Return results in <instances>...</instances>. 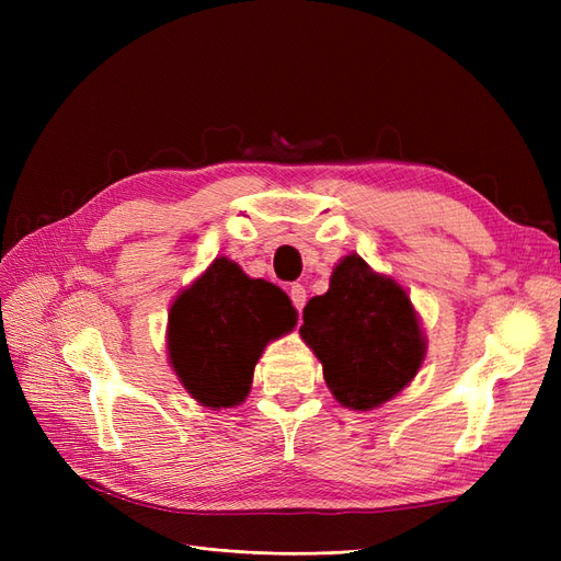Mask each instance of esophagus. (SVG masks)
I'll return each instance as SVG.
<instances>
[{"instance_id": "34e87169", "label": "esophagus", "mask_w": 561, "mask_h": 561, "mask_svg": "<svg viewBox=\"0 0 561 561\" xmlns=\"http://www.w3.org/2000/svg\"><path fill=\"white\" fill-rule=\"evenodd\" d=\"M287 293H290V299H293V304H295V309L301 311L304 304H307V290H304V285L293 283L290 287H287Z\"/></svg>"}]
</instances>
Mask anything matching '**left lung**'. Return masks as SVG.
<instances>
[{
	"mask_svg": "<svg viewBox=\"0 0 561 561\" xmlns=\"http://www.w3.org/2000/svg\"><path fill=\"white\" fill-rule=\"evenodd\" d=\"M299 334L322 365L334 400L369 412L412 383L428 339L404 287L346 254L332 268L330 290L304 307Z\"/></svg>",
	"mask_w": 561,
	"mask_h": 561,
	"instance_id": "left-lung-1",
	"label": "left lung"
}]
</instances>
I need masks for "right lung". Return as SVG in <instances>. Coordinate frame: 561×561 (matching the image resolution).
<instances>
[{"instance_id":"obj_1","label":"right lung","mask_w":561,"mask_h":561,"mask_svg":"<svg viewBox=\"0 0 561 561\" xmlns=\"http://www.w3.org/2000/svg\"><path fill=\"white\" fill-rule=\"evenodd\" d=\"M295 325L297 311L278 285L217 257L171 304L168 363L201 407L227 410L245 402L266 344Z\"/></svg>"}]
</instances>
